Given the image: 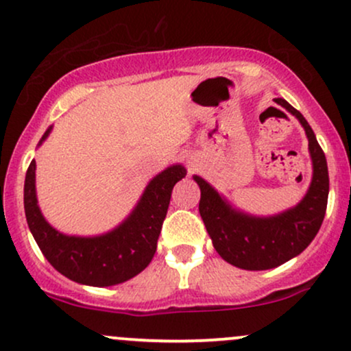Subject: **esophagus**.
Returning <instances> with one entry per match:
<instances>
[{"label":"esophagus","mask_w":351,"mask_h":351,"mask_svg":"<svg viewBox=\"0 0 351 351\" xmlns=\"http://www.w3.org/2000/svg\"><path fill=\"white\" fill-rule=\"evenodd\" d=\"M188 167H189V170H195V168H196V160H189V162H188Z\"/></svg>","instance_id":"obj_1"}]
</instances>
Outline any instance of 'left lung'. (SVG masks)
Instances as JSON below:
<instances>
[{"mask_svg":"<svg viewBox=\"0 0 351 351\" xmlns=\"http://www.w3.org/2000/svg\"><path fill=\"white\" fill-rule=\"evenodd\" d=\"M284 107L304 127L312 160V180L295 206L271 216H257L234 206L226 196L198 175L193 180L201 191L199 215L216 252L226 263L244 271H267L287 263L304 251L317 236L328 199V168L325 153L307 120L282 97Z\"/></svg>","mask_w":351,"mask_h":351,"instance_id":"left-lung-1","label":"left lung"}]
</instances>
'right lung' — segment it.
<instances>
[{
	"mask_svg": "<svg viewBox=\"0 0 351 351\" xmlns=\"http://www.w3.org/2000/svg\"><path fill=\"white\" fill-rule=\"evenodd\" d=\"M52 125L44 132L38 148L51 135ZM186 176L181 163L170 165L145 186L134 209L110 231L95 236L64 234L51 226L43 215L36 193V162L27 168L24 180V211L31 234L44 257L67 279L90 287H110L140 274L152 263L171 189Z\"/></svg>",
	"mask_w": 351,
	"mask_h": 351,
	"instance_id": "1",
	"label": "right lung"
}]
</instances>
